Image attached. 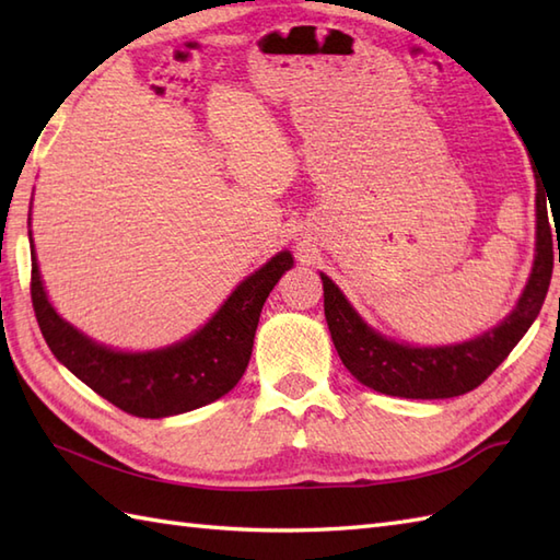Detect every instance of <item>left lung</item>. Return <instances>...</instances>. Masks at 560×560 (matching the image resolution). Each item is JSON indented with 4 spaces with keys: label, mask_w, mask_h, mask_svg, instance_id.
<instances>
[{
    "label": "left lung",
    "mask_w": 560,
    "mask_h": 560,
    "mask_svg": "<svg viewBox=\"0 0 560 560\" xmlns=\"http://www.w3.org/2000/svg\"><path fill=\"white\" fill-rule=\"evenodd\" d=\"M546 195L544 185L537 183V257H534L527 289L513 315L495 329L457 347L411 349L380 337L355 315L335 283L319 273L329 335L349 373L359 377L365 387L404 399H447L479 387L508 359V353L517 347V341L537 319L551 283L553 257L558 255L560 261V245L556 253L551 237Z\"/></svg>",
    "instance_id": "left-lung-1"
}]
</instances>
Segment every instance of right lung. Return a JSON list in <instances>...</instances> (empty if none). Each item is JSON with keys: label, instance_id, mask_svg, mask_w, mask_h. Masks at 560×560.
Returning a JSON list of instances; mask_svg holds the SVG:
<instances>
[{"label": "right lung", "instance_id": "1", "mask_svg": "<svg viewBox=\"0 0 560 560\" xmlns=\"http://www.w3.org/2000/svg\"><path fill=\"white\" fill-rule=\"evenodd\" d=\"M293 265L279 253L237 287L197 335L163 351L117 353L98 347L47 303L38 261L31 255V301L47 347L81 383L139 419H163L205 407L231 392L253 353L261 305Z\"/></svg>", "mask_w": 560, "mask_h": 560}]
</instances>
